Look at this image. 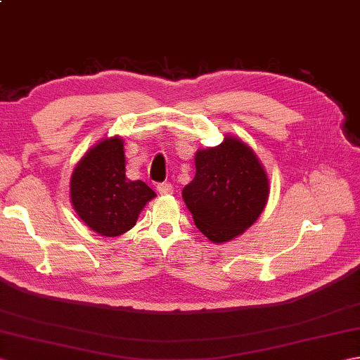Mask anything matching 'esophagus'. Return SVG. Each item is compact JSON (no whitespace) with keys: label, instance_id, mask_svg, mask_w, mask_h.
<instances>
[{"label":"esophagus","instance_id":"esophagus-1","mask_svg":"<svg viewBox=\"0 0 360 360\" xmlns=\"http://www.w3.org/2000/svg\"><path fill=\"white\" fill-rule=\"evenodd\" d=\"M158 192L162 196L170 195V193H173V187L170 182H162V184H158Z\"/></svg>","mask_w":360,"mask_h":360}]
</instances>
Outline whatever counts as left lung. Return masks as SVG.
Listing matches in <instances>:
<instances>
[{
    "label": "left lung",
    "instance_id": "8db88e82",
    "mask_svg": "<svg viewBox=\"0 0 360 360\" xmlns=\"http://www.w3.org/2000/svg\"><path fill=\"white\" fill-rule=\"evenodd\" d=\"M195 167L193 181L182 190L195 226L213 243L248 231L269 198V179L249 145L226 136L217 147L198 150Z\"/></svg>",
    "mask_w": 360,
    "mask_h": 360
}]
</instances>
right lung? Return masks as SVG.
Returning a JSON list of instances; mask_svg holds the SVG:
<instances>
[{
  "label": "right lung",
  "instance_id": "obj_1",
  "mask_svg": "<svg viewBox=\"0 0 360 360\" xmlns=\"http://www.w3.org/2000/svg\"><path fill=\"white\" fill-rule=\"evenodd\" d=\"M71 202L79 218L102 236H119L134 227L143 205L156 193L125 176L122 137H106L80 159L71 176Z\"/></svg>",
  "mask_w": 360,
  "mask_h": 360
}]
</instances>
